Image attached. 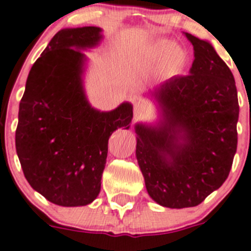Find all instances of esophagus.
<instances>
[{
    "mask_svg": "<svg viewBox=\"0 0 251 251\" xmlns=\"http://www.w3.org/2000/svg\"><path fill=\"white\" fill-rule=\"evenodd\" d=\"M145 111H146V105L142 104V102H136L135 106H133V115H135L136 118L144 114Z\"/></svg>",
    "mask_w": 251,
    "mask_h": 251,
    "instance_id": "esophagus-1",
    "label": "esophagus"
}]
</instances>
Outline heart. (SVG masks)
<instances>
[{"label": "heart", "mask_w": 251, "mask_h": 251, "mask_svg": "<svg viewBox=\"0 0 251 251\" xmlns=\"http://www.w3.org/2000/svg\"><path fill=\"white\" fill-rule=\"evenodd\" d=\"M151 57L160 58L166 55L163 69L167 74H176L183 68L187 54L181 47H175L168 41H158L152 44L149 49Z\"/></svg>", "instance_id": "obj_1"}]
</instances>
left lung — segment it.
Masks as SVG:
<instances>
[{
  "mask_svg": "<svg viewBox=\"0 0 251 251\" xmlns=\"http://www.w3.org/2000/svg\"><path fill=\"white\" fill-rule=\"evenodd\" d=\"M191 74L154 90L158 127L136 126V157L150 197L167 208L201 204L228 178L238 145L239 102L233 73L208 42L186 33Z\"/></svg>",
  "mask_w": 251,
  "mask_h": 251,
  "instance_id": "obj_1",
  "label": "left lung"
}]
</instances>
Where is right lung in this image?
I'll use <instances>...</instances> for the list:
<instances>
[{
	"instance_id": "obj_1",
	"label": "right lung",
	"mask_w": 251,
	"mask_h": 251,
	"mask_svg": "<svg viewBox=\"0 0 251 251\" xmlns=\"http://www.w3.org/2000/svg\"><path fill=\"white\" fill-rule=\"evenodd\" d=\"M99 27L62 29L28 74L20 102L16 151L25 179L44 198L63 207L86 205L98 197L116 128L130 127L132 106L100 112L83 90L84 54L97 46Z\"/></svg>"
}]
</instances>
